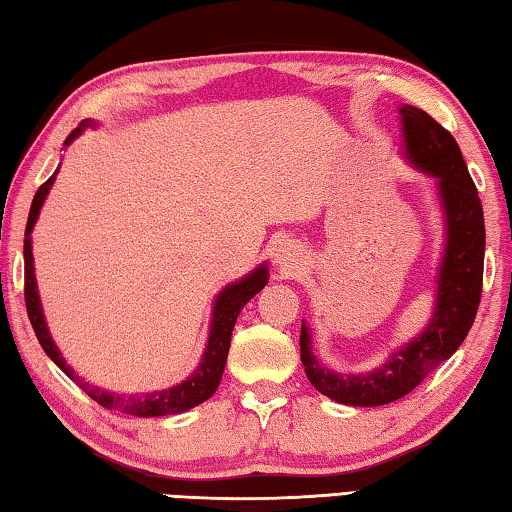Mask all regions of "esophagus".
Listing matches in <instances>:
<instances>
[{
    "label": "esophagus",
    "mask_w": 512,
    "mask_h": 512,
    "mask_svg": "<svg viewBox=\"0 0 512 512\" xmlns=\"http://www.w3.org/2000/svg\"><path fill=\"white\" fill-rule=\"evenodd\" d=\"M274 263L279 265V270L283 274H294L297 270H301L303 265V251L294 240H283L279 242V247H276Z\"/></svg>",
    "instance_id": "esophagus-1"
}]
</instances>
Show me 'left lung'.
<instances>
[{
	"label": "left lung",
	"mask_w": 512,
	"mask_h": 512,
	"mask_svg": "<svg viewBox=\"0 0 512 512\" xmlns=\"http://www.w3.org/2000/svg\"><path fill=\"white\" fill-rule=\"evenodd\" d=\"M400 148L411 166L434 179L443 211V254L436 270L432 319L380 366L337 373L312 353V333L301 321V362L312 387L339 405L380 407L407 396L456 353L477 317L486 254L483 209L459 143L427 112L400 105Z\"/></svg>",
	"instance_id": "8db88e82"
}]
</instances>
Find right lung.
<instances>
[{"instance_id": "add662e5", "label": "right lung", "mask_w": 512, "mask_h": 512, "mask_svg": "<svg viewBox=\"0 0 512 512\" xmlns=\"http://www.w3.org/2000/svg\"><path fill=\"white\" fill-rule=\"evenodd\" d=\"M96 121L85 119L78 128L69 134L65 141V148L71 146L80 134H83L87 128H96ZM60 166L56 168L47 182H44L38 193H35L33 202H31V211H29V222H26V231H24V299H26V312H29L31 326L35 330V337H38L40 346L44 348L53 364L67 375V378L74 380L80 389H83L89 398L96 400L98 405L105 409H114V411H123L128 416H139V418H157V416H175V414H184V411L193 409L197 405H202L204 400H209L218 384L222 380L224 373V364H227V355H229V346H231V333L233 326H236V319L240 315V310L245 308V303L249 299H254L258 292H261L267 281H270V272H267V263H261L254 267L249 274L242 276V279L233 281L218 292V297L213 301L211 308V326H209V339H206L204 353L200 364L195 366V371L188 375L186 380H182L175 387L161 389V391H148V393H112L105 391L96 384L85 382L76 371L67 364L65 357L58 351L56 342L49 333L47 319H44V310L40 303V292H38V281H35V267H33V245H31V231L38 222V215L44 200L51 191L53 182H56Z\"/></svg>"}]
</instances>
